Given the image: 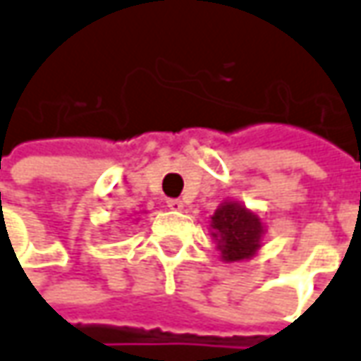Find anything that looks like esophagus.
<instances>
[{
    "instance_id": "34e87169",
    "label": "esophagus",
    "mask_w": 361,
    "mask_h": 361,
    "mask_svg": "<svg viewBox=\"0 0 361 361\" xmlns=\"http://www.w3.org/2000/svg\"><path fill=\"white\" fill-rule=\"evenodd\" d=\"M166 207L171 210H183L185 202H183L180 198H169V200H166Z\"/></svg>"
}]
</instances>
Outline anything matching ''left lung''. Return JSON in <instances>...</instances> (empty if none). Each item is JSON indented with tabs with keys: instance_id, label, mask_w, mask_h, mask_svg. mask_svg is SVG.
Segmentation results:
<instances>
[{
	"instance_id": "obj_1",
	"label": "left lung",
	"mask_w": 361,
	"mask_h": 361,
	"mask_svg": "<svg viewBox=\"0 0 361 361\" xmlns=\"http://www.w3.org/2000/svg\"><path fill=\"white\" fill-rule=\"evenodd\" d=\"M212 236L219 240L224 260H243L260 246L262 224L258 216L238 204H222L212 216Z\"/></svg>"
}]
</instances>
